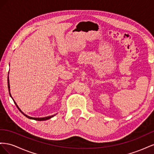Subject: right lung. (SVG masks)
I'll list each match as a JSON object with an SVG mask.
<instances>
[{"instance_id": "add662e5", "label": "right lung", "mask_w": 154, "mask_h": 154, "mask_svg": "<svg viewBox=\"0 0 154 154\" xmlns=\"http://www.w3.org/2000/svg\"><path fill=\"white\" fill-rule=\"evenodd\" d=\"M8 88H9V91H10V83H9V80H8ZM10 96L11 97V94H10ZM13 101H14V103H15V105H16V106H17V108L18 109V110H20V112H21L24 114L26 117H27V118H29V119H34V120H36V121H45V120H47V119H50V118H53V116H54L55 115H53V116H48V117H45V118H32V117H29V116H27L26 114H25L24 112H22L21 111V110L18 108V106H17V105L16 104V103H15V101L13 100Z\"/></svg>"}]
</instances>
